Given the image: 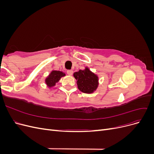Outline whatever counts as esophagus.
Here are the masks:
<instances>
[{
	"mask_svg": "<svg viewBox=\"0 0 154 154\" xmlns=\"http://www.w3.org/2000/svg\"><path fill=\"white\" fill-rule=\"evenodd\" d=\"M67 73L68 75L71 76L72 73H73V71H72V70H68V71H67Z\"/></svg>",
	"mask_w": 154,
	"mask_h": 154,
	"instance_id": "obj_1",
	"label": "esophagus"
}]
</instances>
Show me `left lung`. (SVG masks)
Returning a JSON list of instances; mask_svg holds the SVG:
<instances>
[{"mask_svg": "<svg viewBox=\"0 0 154 154\" xmlns=\"http://www.w3.org/2000/svg\"><path fill=\"white\" fill-rule=\"evenodd\" d=\"M74 77L77 80V85L80 91L91 94L95 91L98 86V77L86 67L84 70H80L74 73Z\"/></svg>", "mask_w": 154, "mask_h": 154, "instance_id": "1", "label": "left lung"}]
</instances>
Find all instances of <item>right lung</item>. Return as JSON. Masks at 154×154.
Listing matches in <instances>:
<instances>
[{
	"label": "right lung",
	"instance_id": "add662e5",
	"mask_svg": "<svg viewBox=\"0 0 154 154\" xmlns=\"http://www.w3.org/2000/svg\"><path fill=\"white\" fill-rule=\"evenodd\" d=\"M66 76V74L60 71H52L45 79V83L48 87H54L59 82L60 78Z\"/></svg>",
	"mask_w": 154,
	"mask_h": 154
}]
</instances>
